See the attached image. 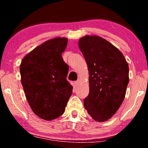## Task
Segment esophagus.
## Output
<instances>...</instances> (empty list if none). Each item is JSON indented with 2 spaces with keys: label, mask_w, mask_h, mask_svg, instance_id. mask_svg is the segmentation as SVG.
Segmentation results:
<instances>
[{
  "label": "esophagus",
  "mask_w": 148,
  "mask_h": 148,
  "mask_svg": "<svg viewBox=\"0 0 148 148\" xmlns=\"http://www.w3.org/2000/svg\"><path fill=\"white\" fill-rule=\"evenodd\" d=\"M79 84H80V79H78L77 80H76V82H75V84H76V86H79Z\"/></svg>",
  "instance_id": "obj_1"
}]
</instances>
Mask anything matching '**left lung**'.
<instances>
[{"instance_id": "1", "label": "left lung", "mask_w": 148, "mask_h": 148, "mask_svg": "<svg viewBox=\"0 0 148 148\" xmlns=\"http://www.w3.org/2000/svg\"><path fill=\"white\" fill-rule=\"evenodd\" d=\"M78 45L89 73V93L84 107L95 121H105L123 101L129 81V65L121 52L101 37H82Z\"/></svg>"}]
</instances>
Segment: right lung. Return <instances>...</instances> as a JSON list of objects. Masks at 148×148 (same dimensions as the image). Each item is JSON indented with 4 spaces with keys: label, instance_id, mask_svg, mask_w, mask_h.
<instances>
[{
    "label": "right lung",
    "instance_id": "right-lung-1",
    "mask_svg": "<svg viewBox=\"0 0 148 148\" xmlns=\"http://www.w3.org/2000/svg\"><path fill=\"white\" fill-rule=\"evenodd\" d=\"M68 40L56 38L44 42L22 60L21 84L34 113L45 120L64 114L73 87L66 79L69 66L62 53Z\"/></svg>",
    "mask_w": 148,
    "mask_h": 148
}]
</instances>
